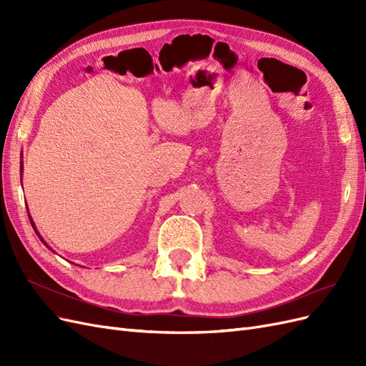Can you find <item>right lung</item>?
I'll use <instances>...</instances> for the list:
<instances>
[{
  "label": "right lung",
  "mask_w": 366,
  "mask_h": 366,
  "mask_svg": "<svg viewBox=\"0 0 366 366\" xmlns=\"http://www.w3.org/2000/svg\"><path fill=\"white\" fill-rule=\"evenodd\" d=\"M21 172H23V163H21ZM30 223H31L33 229H35V223H33V219H31V218H30ZM35 232H36V234H38V230H36V229H35ZM38 237H39V234H38ZM39 238H41V237H39ZM41 241L44 242V239H42V238H41ZM44 244H46V242H44Z\"/></svg>",
  "instance_id": "right-lung-1"
}]
</instances>
